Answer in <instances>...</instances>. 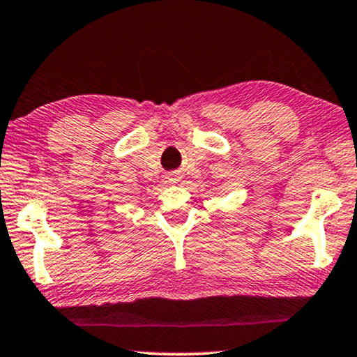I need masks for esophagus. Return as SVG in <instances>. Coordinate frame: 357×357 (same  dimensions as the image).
Instances as JSON below:
<instances>
[{
    "mask_svg": "<svg viewBox=\"0 0 357 357\" xmlns=\"http://www.w3.org/2000/svg\"><path fill=\"white\" fill-rule=\"evenodd\" d=\"M168 179H169V181H178V179H179V178H178V176H176V174H172V176H169V178H168Z\"/></svg>",
    "mask_w": 357,
    "mask_h": 357,
    "instance_id": "1",
    "label": "esophagus"
}]
</instances>
